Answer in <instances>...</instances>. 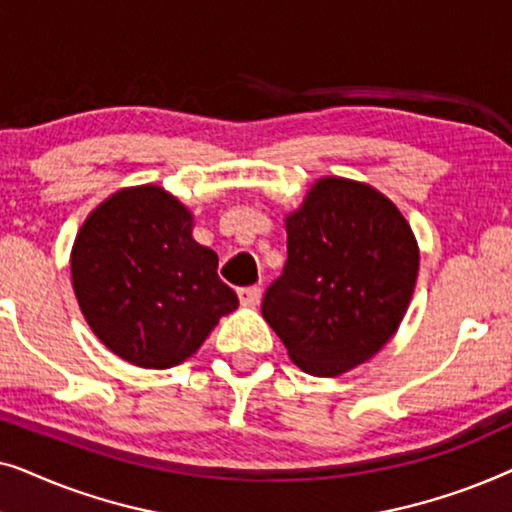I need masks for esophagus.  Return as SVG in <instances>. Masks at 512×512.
I'll use <instances>...</instances> for the list:
<instances>
[{
    "label": "esophagus",
    "instance_id": "1",
    "mask_svg": "<svg viewBox=\"0 0 512 512\" xmlns=\"http://www.w3.org/2000/svg\"><path fill=\"white\" fill-rule=\"evenodd\" d=\"M237 296H240V303H242V305L256 307L258 303H261L263 289H261V286H242V289L237 291Z\"/></svg>",
    "mask_w": 512,
    "mask_h": 512
}]
</instances>
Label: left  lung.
I'll return each mask as SVG.
<instances>
[{"instance_id":"left-lung-1","label":"left lung","mask_w":512,"mask_h":512,"mask_svg":"<svg viewBox=\"0 0 512 512\" xmlns=\"http://www.w3.org/2000/svg\"><path fill=\"white\" fill-rule=\"evenodd\" d=\"M419 270L415 235L394 202L326 177L286 219V263L261 310L293 363L335 377L387 345Z\"/></svg>"}]
</instances>
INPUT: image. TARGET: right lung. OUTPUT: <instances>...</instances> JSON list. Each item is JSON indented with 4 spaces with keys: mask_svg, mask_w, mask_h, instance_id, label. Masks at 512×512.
I'll use <instances>...</instances> for the list:
<instances>
[{
    "mask_svg": "<svg viewBox=\"0 0 512 512\" xmlns=\"http://www.w3.org/2000/svg\"><path fill=\"white\" fill-rule=\"evenodd\" d=\"M193 216L158 186L125 188L88 216L72 282L93 333L121 359L172 368L237 307L219 256L191 235Z\"/></svg>",
    "mask_w": 512,
    "mask_h": 512,
    "instance_id": "1",
    "label": "right lung"
}]
</instances>
